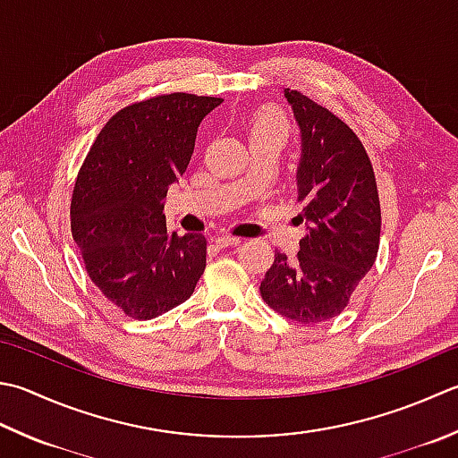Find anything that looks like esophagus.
<instances>
[{"label": "esophagus", "mask_w": 458, "mask_h": 458, "mask_svg": "<svg viewBox=\"0 0 458 458\" xmlns=\"http://www.w3.org/2000/svg\"><path fill=\"white\" fill-rule=\"evenodd\" d=\"M214 242H216V244H218L220 248H228V246H238L242 240H240V238H236V236L222 234V236H216V238H214Z\"/></svg>", "instance_id": "34e87169"}]
</instances>
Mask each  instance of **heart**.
<instances>
[{
    "mask_svg": "<svg viewBox=\"0 0 458 458\" xmlns=\"http://www.w3.org/2000/svg\"><path fill=\"white\" fill-rule=\"evenodd\" d=\"M266 132H277L285 137V134H288V127H285V123L280 119V116L266 113L262 116H258V119L252 123V127H250V137H256V134H266Z\"/></svg>",
    "mask_w": 458,
    "mask_h": 458,
    "instance_id": "1",
    "label": "heart"
}]
</instances>
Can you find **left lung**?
<instances>
[{"label": "left lung", "instance_id": "1", "mask_svg": "<svg viewBox=\"0 0 458 458\" xmlns=\"http://www.w3.org/2000/svg\"><path fill=\"white\" fill-rule=\"evenodd\" d=\"M284 97L300 127L295 182L306 236L295 259L276 252L259 293L280 316L313 326L339 316L375 264L381 206L357 134L306 95L284 89Z\"/></svg>", "mask_w": 458, "mask_h": 458}]
</instances>
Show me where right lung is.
Masks as SVG:
<instances>
[{"label":"right lung","instance_id":"add662e5","mask_svg":"<svg viewBox=\"0 0 458 458\" xmlns=\"http://www.w3.org/2000/svg\"><path fill=\"white\" fill-rule=\"evenodd\" d=\"M216 97L170 93L111 116L79 170L71 232L87 274L134 319L191 298L206 267V238L166 230L168 186L186 173L196 132Z\"/></svg>","mask_w":458,"mask_h":458}]
</instances>
